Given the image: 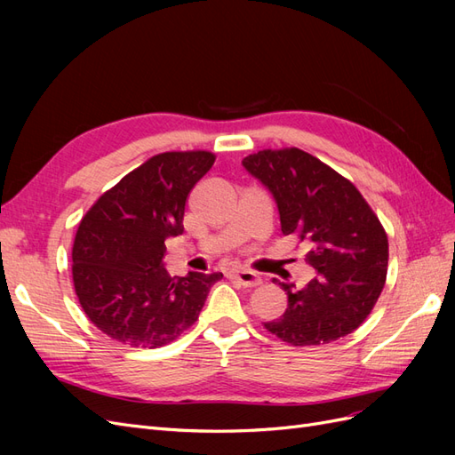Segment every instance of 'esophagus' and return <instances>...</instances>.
<instances>
[{
  "mask_svg": "<svg viewBox=\"0 0 455 455\" xmlns=\"http://www.w3.org/2000/svg\"><path fill=\"white\" fill-rule=\"evenodd\" d=\"M229 279L239 281L243 286H258L261 283V279L258 277L256 273H252L251 269H243V267H233L228 271Z\"/></svg>",
  "mask_w": 455,
  "mask_h": 455,
  "instance_id": "esophagus-1",
  "label": "esophagus"
}]
</instances>
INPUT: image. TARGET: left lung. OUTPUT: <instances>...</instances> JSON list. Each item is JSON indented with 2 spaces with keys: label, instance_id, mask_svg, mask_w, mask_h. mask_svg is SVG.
<instances>
[{
  "label": "left lung",
  "instance_id": "left-lung-1",
  "mask_svg": "<svg viewBox=\"0 0 455 455\" xmlns=\"http://www.w3.org/2000/svg\"><path fill=\"white\" fill-rule=\"evenodd\" d=\"M277 203L283 235L307 244L315 277L288 296L281 319L264 323L291 346H321L359 328L383 291L389 243L378 216L347 178L298 148L264 149L243 159ZM277 283V279H273Z\"/></svg>",
  "mask_w": 455,
  "mask_h": 455
}]
</instances>
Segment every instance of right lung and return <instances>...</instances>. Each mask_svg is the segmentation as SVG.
<instances>
[{
	"label": "right lung",
	"mask_w": 455,
	"mask_h": 455,
	"mask_svg": "<svg viewBox=\"0 0 455 455\" xmlns=\"http://www.w3.org/2000/svg\"><path fill=\"white\" fill-rule=\"evenodd\" d=\"M211 151H167L108 189L81 220L72 251L76 294L89 321L132 347H163L197 321L222 273L171 277L169 237L184 231L189 191L214 164Z\"/></svg>",
	"instance_id": "add662e5"
}]
</instances>
